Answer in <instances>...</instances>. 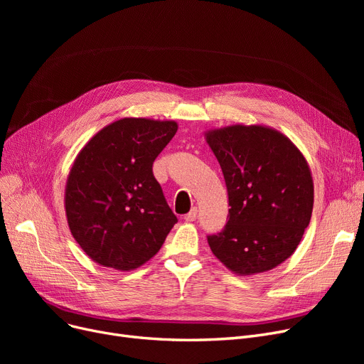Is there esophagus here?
<instances>
[{
    "instance_id": "1",
    "label": "esophagus",
    "mask_w": 364,
    "mask_h": 364,
    "mask_svg": "<svg viewBox=\"0 0 364 364\" xmlns=\"http://www.w3.org/2000/svg\"><path fill=\"white\" fill-rule=\"evenodd\" d=\"M196 218H198V209H196V208H193L192 211H190L188 214H186V215H184V220H186V221H188V223H193V221H196Z\"/></svg>"
}]
</instances>
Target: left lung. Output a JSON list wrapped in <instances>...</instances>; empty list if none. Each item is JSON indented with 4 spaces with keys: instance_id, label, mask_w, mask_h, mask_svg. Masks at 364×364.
<instances>
[{
    "instance_id": "1",
    "label": "left lung",
    "mask_w": 364,
    "mask_h": 364,
    "mask_svg": "<svg viewBox=\"0 0 364 364\" xmlns=\"http://www.w3.org/2000/svg\"><path fill=\"white\" fill-rule=\"evenodd\" d=\"M223 169L228 221L208 236L213 254L239 276L269 272L288 259L309 227L314 184L307 159L280 131L235 124L208 129Z\"/></svg>"
}]
</instances>
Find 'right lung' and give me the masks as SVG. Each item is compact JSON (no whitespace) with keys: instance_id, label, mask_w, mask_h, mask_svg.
I'll return each instance as SVG.
<instances>
[{"instance_id":"obj_1","label":"right lung","mask_w":364,"mask_h":364,"mask_svg":"<svg viewBox=\"0 0 364 364\" xmlns=\"http://www.w3.org/2000/svg\"><path fill=\"white\" fill-rule=\"evenodd\" d=\"M177 129L176 121L122 118L76 155L65 211L73 239L94 262L131 272L159 252L177 217L151 165Z\"/></svg>"}]
</instances>
